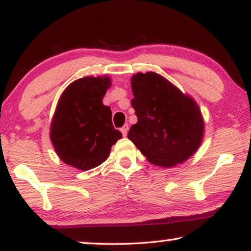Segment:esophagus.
Returning <instances> with one entry per match:
<instances>
[{
  "label": "esophagus",
  "mask_w": 251,
  "mask_h": 251,
  "mask_svg": "<svg viewBox=\"0 0 251 251\" xmlns=\"http://www.w3.org/2000/svg\"><path fill=\"white\" fill-rule=\"evenodd\" d=\"M120 130H121V132H122V134H123V135H125V137H126V133H128V130H129V126H128V125H125V126H122V128H121Z\"/></svg>",
  "instance_id": "1"
}]
</instances>
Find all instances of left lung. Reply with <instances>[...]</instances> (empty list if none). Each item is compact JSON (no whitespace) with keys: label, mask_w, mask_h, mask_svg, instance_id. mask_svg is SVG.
Segmentation results:
<instances>
[{"label":"left lung","mask_w":251,"mask_h":251,"mask_svg":"<svg viewBox=\"0 0 251 251\" xmlns=\"http://www.w3.org/2000/svg\"><path fill=\"white\" fill-rule=\"evenodd\" d=\"M131 105L138 122L128 138L151 163L164 168L181 163L202 140L203 121L191 98L158 73H138L131 79Z\"/></svg>","instance_id":"left-lung-1"}]
</instances>
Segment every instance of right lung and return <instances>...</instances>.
Returning a JSON list of instances; mask_svg holds the SVG:
<instances>
[{"label":"right lung","mask_w":251,"mask_h":251,"mask_svg":"<svg viewBox=\"0 0 251 251\" xmlns=\"http://www.w3.org/2000/svg\"><path fill=\"white\" fill-rule=\"evenodd\" d=\"M109 77L87 76L72 82L61 96L51 126V141L63 162L90 170L104 162L121 139L112 112L102 103Z\"/></svg>","instance_id":"right-lung-1"}]
</instances>
